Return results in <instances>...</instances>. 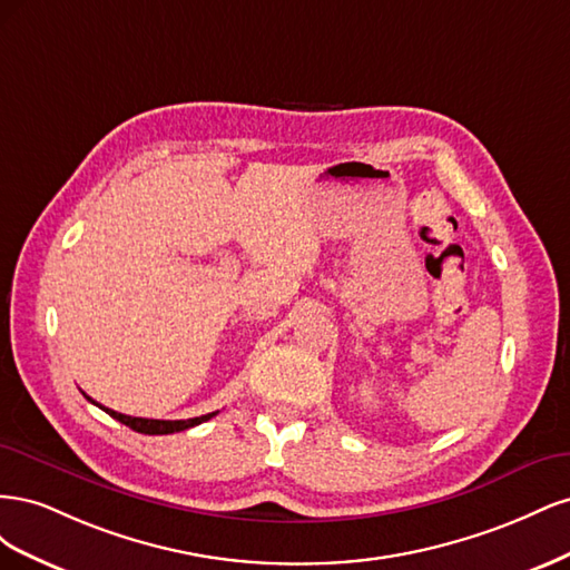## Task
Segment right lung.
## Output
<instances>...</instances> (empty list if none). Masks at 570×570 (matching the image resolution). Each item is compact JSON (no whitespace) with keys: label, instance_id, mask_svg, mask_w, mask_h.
<instances>
[{"label":"right lung","instance_id":"add662e5","mask_svg":"<svg viewBox=\"0 0 570 570\" xmlns=\"http://www.w3.org/2000/svg\"><path fill=\"white\" fill-rule=\"evenodd\" d=\"M90 400V396H88ZM92 402V400H90ZM95 404V402H92ZM101 411H107L111 419H116V421H120L124 425H128V428H132L135 433H145V435H170V433H180V430H187V428H195V425H199V423H204V421H209V419H214L216 416V411L214 413H206V416H197V419H187V421H157V419H135V416H126V413H118V411H114V409H107V406H101V404H97Z\"/></svg>","mask_w":570,"mask_h":570}]
</instances>
